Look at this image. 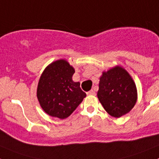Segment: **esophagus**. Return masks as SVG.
I'll return each mask as SVG.
<instances>
[{"label": "esophagus", "instance_id": "34e87169", "mask_svg": "<svg viewBox=\"0 0 159 159\" xmlns=\"http://www.w3.org/2000/svg\"><path fill=\"white\" fill-rule=\"evenodd\" d=\"M87 95H95V90H91V91H89V92H87Z\"/></svg>", "mask_w": 159, "mask_h": 159}]
</instances>
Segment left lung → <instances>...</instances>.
<instances>
[{"label":"left lung","mask_w":159,"mask_h":159,"mask_svg":"<svg viewBox=\"0 0 159 159\" xmlns=\"http://www.w3.org/2000/svg\"><path fill=\"white\" fill-rule=\"evenodd\" d=\"M97 96L110 116L119 118L134 107L137 90L128 72L117 66L102 73Z\"/></svg>","instance_id":"obj_1"}]
</instances>
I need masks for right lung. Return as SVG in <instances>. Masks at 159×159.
I'll list each match as a JSON object with an SVG mask.
<instances>
[{"mask_svg":"<svg viewBox=\"0 0 159 159\" xmlns=\"http://www.w3.org/2000/svg\"><path fill=\"white\" fill-rule=\"evenodd\" d=\"M74 73V68L64 60L55 61L42 73L37 98L49 116L62 119L68 117L86 97L80 83L72 80Z\"/></svg>","mask_w":159,"mask_h":159,"instance_id":"add662e5","label":"right lung"}]
</instances>
